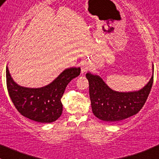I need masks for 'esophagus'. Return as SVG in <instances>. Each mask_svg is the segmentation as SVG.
I'll return each instance as SVG.
<instances>
[{"label":"esophagus","instance_id":"esophagus-1","mask_svg":"<svg viewBox=\"0 0 159 159\" xmlns=\"http://www.w3.org/2000/svg\"><path fill=\"white\" fill-rule=\"evenodd\" d=\"M89 69H90V65L89 62H85L81 64V74H84V73H85L86 71H88Z\"/></svg>","mask_w":159,"mask_h":159}]
</instances>
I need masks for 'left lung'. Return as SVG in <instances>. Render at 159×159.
I'll use <instances>...</instances> for the list:
<instances>
[{
	"mask_svg": "<svg viewBox=\"0 0 159 159\" xmlns=\"http://www.w3.org/2000/svg\"><path fill=\"white\" fill-rule=\"evenodd\" d=\"M93 113L109 123H116L138 113L145 104L154 81V66L151 78L141 89L133 92H117L107 85L98 75L87 73Z\"/></svg>",
	"mask_w": 159,
	"mask_h": 159,
	"instance_id": "8db88e82",
	"label": "left lung"
}]
</instances>
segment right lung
Segmentation results:
<instances>
[{
  "mask_svg": "<svg viewBox=\"0 0 159 159\" xmlns=\"http://www.w3.org/2000/svg\"><path fill=\"white\" fill-rule=\"evenodd\" d=\"M80 73V67H71L62 71L49 85L41 88H27L13 81L7 66V89L12 103L21 115L36 122L49 124L62 115L61 98L66 87Z\"/></svg>",
  "mask_w": 159,
  "mask_h": 159,
  "instance_id": "add662e5",
  "label": "right lung"
}]
</instances>
